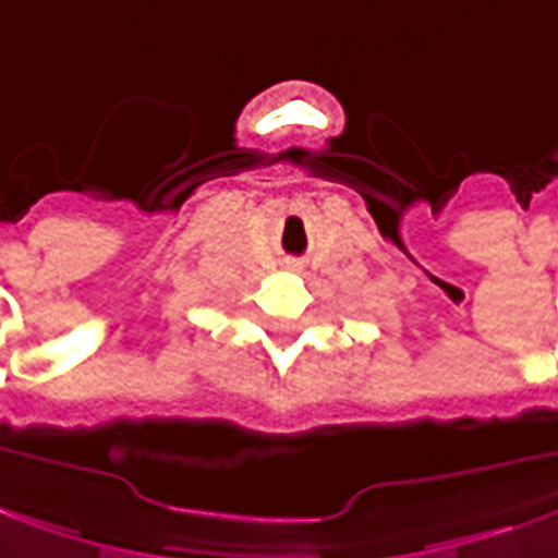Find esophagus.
Listing matches in <instances>:
<instances>
[{"mask_svg": "<svg viewBox=\"0 0 558 558\" xmlns=\"http://www.w3.org/2000/svg\"><path fill=\"white\" fill-rule=\"evenodd\" d=\"M288 270H296V264H294V262H288Z\"/></svg>", "mask_w": 558, "mask_h": 558, "instance_id": "obj_1", "label": "esophagus"}]
</instances>
